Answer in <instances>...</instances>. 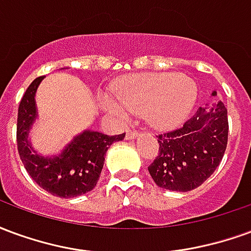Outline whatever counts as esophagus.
<instances>
[{"instance_id": "1", "label": "esophagus", "mask_w": 251, "mask_h": 251, "mask_svg": "<svg viewBox=\"0 0 251 251\" xmlns=\"http://www.w3.org/2000/svg\"><path fill=\"white\" fill-rule=\"evenodd\" d=\"M137 136H138V133H137V131H130V130L126 131V140H134Z\"/></svg>"}]
</instances>
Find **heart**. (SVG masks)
I'll list each match as a JSON object with an SVG mask.
<instances>
[{"label": "heart", "mask_w": 251, "mask_h": 251, "mask_svg": "<svg viewBox=\"0 0 251 251\" xmlns=\"http://www.w3.org/2000/svg\"><path fill=\"white\" fill-rule=\"evenodd\" d=\"M117 99L106 98L104 109L121 120L144 114L156 130H169L183 124L198 98L196 83L177 72L138 74L117 83Z\"/></svg>", "instance_id": "obj_1"}]
</instances>
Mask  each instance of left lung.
<instances>
[{"label": "left lung", "instance_id": "1", "mask_svg": "<svg viewBox=\"0 0 251 251\" xmlns=\"http://www.w3.org/2000/svg\"><path fill=\"white\" fill-rule=\"evenodd\" d=\"M215 97V90L211 93ZM227 109L205 103L177 130L158 136V156L148 168L160 188L188 192L214 174L227 147Z\"/></svg>", "mask_w": 251, "mask_h": 251}]
</instances>
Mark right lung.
<instances>
[{
	"mask_svg": "<svg viewBox=\"0 0 251 251\" xmlns=\"http://www.w3.org/2000/svg\"><path fill=\"white\" fill-rule=\"evenodd\" d=\"M44 76L35 79L26 88L19 106L17 147L21 161L35 183L57 198H76L93 191L98 183L106 152L125 134L107 136L100 131L86 130L56 153L43 154L32 145L30 133L39 120L36 93Z\"/></svg>",
	"mask_w": 251,
	"mask_h": 251,
	"instance_id": "right-lung-1",
	"label": "right lung"
}]
</instances>
